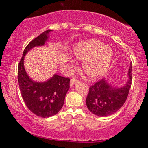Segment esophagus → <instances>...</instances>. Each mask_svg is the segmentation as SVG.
<instances>
[{
	"label": "esophagus",
	"instance_id": "1",
	"mask_svg": "<svg viewBox=\"0 0 148 148\" xmlns=\"http://www.w3.org/2000/svg\"><path fill=\"white\" fill-rule=\"evenodd\" d=\"M78 81H79V80H78L77 79H76L75 77L72 78V79H71V80H70V86H74V84H76V83L78 82Z\"/></svg>",
	"mask_w": 148,
	"mask_h": 148
}]
</instances>
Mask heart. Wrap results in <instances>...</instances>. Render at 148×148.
<instances>
[{"label": "heart", "instance_id": "heart-1", "mask_svg": "<svg viewBox=\"0 0 148 148\" xmlns=\"http://www.w3.org/2000/svg\"><path fill=\"white\" fill-rule=\"evenodd\" d=\"M72 54L84 60L82 69L88 79L95 81L106 74L113 56L112 49L95 40L78 42L73 47Z\"/></svg>", "mask_w": 148, "mask_h": 148}]
</instances>
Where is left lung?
Here are the masks:
<instances>
[{
    "instance_id": "obj_1",
    "label": "left lung",
    "mask_w": 148,
    "mask_h": 148,
    "mask_svg": "<svg viewBox=\"0 0 148 148\" xmlns=\"http://www.w3.org/2000/svg\"><path fill=\"white\" fill-rule=\"evenodd\" d=\"M132 64L128 71V79L122 87H115L102 79L90 86L86 98L89 111L97 116H108L115 113L126 101L132 86Z\"/></svg>"
}]
</instances>
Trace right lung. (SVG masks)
I'll return each instance as SVG.
<instances>
[{"label":"right lung","instance_id":"1","mask_svg":"<svg viewBox=\"0 0 148 148\" xmlns=\"http://www.w3.org/2000/svg\"><path fill=\"white\" fill-rule=\"evenodd\" d=\"M51 30H46L26 46L18 66V81L22 97L31 112L42 118L56 115L64 104L69 89V79L55 74L45 82L34 81L24 68V57L31 49L45 45Z\"/></svg>","mask_w":148,"mask_h":148}]
</instances>
